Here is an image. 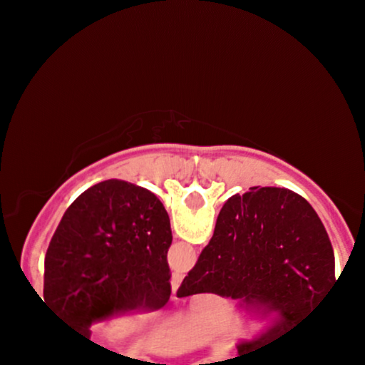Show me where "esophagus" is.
Returning <instances> with one entry per match:
<instances>
[{
  "instance_id": "esophagus-1",
  "label": "esophagus",
  "mask_w": 365,
  "mask_h": 365,
  "mask_svg": "<svg viewBox=\"0 0 365 365\" xmlns=\"http://www.w3.org/2000/svg\"><path fill=\"white\" fill-rule=\"evenodd\" d=\"M180 283H182V274H178V273H175L173 276H171V290H173V293L178 290V287H180Z\"/></svg>"
}]
</instances>
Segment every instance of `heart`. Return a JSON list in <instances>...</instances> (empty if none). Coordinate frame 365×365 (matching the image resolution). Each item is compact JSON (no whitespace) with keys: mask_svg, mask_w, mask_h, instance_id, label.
Listing matches in <instances>:
<instances>
[{"mask_svg":"<svg viewBox=\"0 0 365 365\" xmlns=\"http://www.w3.org/2000/svg\"><path fill=\"white\" fill-rule=\"evenodd\" d=\"M130 328H132V321L127 319V317H118V319L113 321L111 333L115 338H120L123 336V334H127Z\"/></svg>","mask_w":365,"mask_h":365,"instance_id":"heart-1","label":"heart"}]
</instances>
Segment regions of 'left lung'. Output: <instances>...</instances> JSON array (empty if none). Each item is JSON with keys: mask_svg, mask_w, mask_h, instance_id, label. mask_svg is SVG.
Here are the masks:
<instances>
[{"mask_svg": "<svg viewBox=\"0 0 365 365\" xmlns=\"http://www.w3.org/2000/svg\"><path fill=\"white\" fill-rule=\"evenodd\" d=\"M170 216L148 188L106 180L65 211L44 259V304L89 336L115 314L158 311L171 295Z\"/></svg>", "mask_w": 365, "mask_h": 365, "instance_id": "obj_1", "label": "left lung"}]
</instances>
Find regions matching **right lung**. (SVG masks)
Segmentation results:
<instances>
[{"instance_id":"add662e5","label":"right lung","mask_w":365,"mask_h":365,"mask_svg":"<svg viewBox=\"0 0 365 365\" xmlns=\"http://www.w3.org/2000/svg\"><path fill=\"white\" fill-rule=\"evenodd\" d=\"M334 283L333 247L311 204L288 188L250 187L221 207L177 297L216 293L266 321L257 336L238 341L245 355L299 326Z\"/></svg>"}]
</instances>
